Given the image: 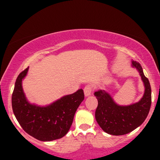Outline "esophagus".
Masks as SVG:
<instances>
[{
    "instance_id": "obj_1",
    "label": "esophagus",
    "mask_w": 160,
    "mask_h": 160,
    "mask_svg": "<svg viewBox=\"0 0 160 160\" xmlns=\"http://www.w3.org/2000/svg\"><path fill=\"white\" fill-rule=\"evenodd\" d=\"M92 89V88L91 85H87L84 88V95H85L86 97L89 96L91 95Z\"/></svg>"
}]
</instances>
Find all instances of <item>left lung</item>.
<instances>
[{"label": "left lung", "instance_id": "left-lung-1", "mask_svg": "<svg viewBox=\"0 0 160 160\" xmlns=\"http://www.w3.org/2000/svg\"><path fill=\"white\" fill-rule=\"evenodd\" d=\"M132 68L139 73L144 86V92L138 102L128 105L117 104L108 92L99 89L94 95L98 99L95 120L106 133L122 135L131 132L144 122L151 105V88L138 62L132 61Z\"/></svg>", "mask_w": 160, "mask_h": 160}]
</instances>
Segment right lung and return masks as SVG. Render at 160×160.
Returning <instances> with one entry per match:
<instances>
[{
  "label": "right lung",
  "mask_w": 160,
  "mask_h": 160,
  "mask_svg": "<svg viewBox=\"0 0 160 160\" xmlns=\"http://www.w3.org/2000/svg\"><path fill=\"white\" fill-rule=\"evenodd\" d=\"M29 68L21 72L15 82L12 108L20 126L31 136L42 141L62 138L69 131L77 109L84 99L82 89L64 95L47 105L31 103L22 88Z\"/></svg>",
  "instance_id": "1"
}]
</instances>
